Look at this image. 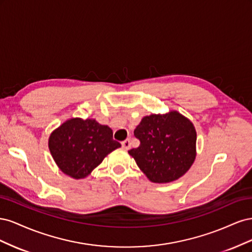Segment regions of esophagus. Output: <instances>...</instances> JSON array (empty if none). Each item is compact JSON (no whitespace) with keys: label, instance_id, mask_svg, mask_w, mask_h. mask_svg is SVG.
<instances>
[{"label":"esophagus","instance_id":"1","mask_svg":"<svg viewBox=\"0 0 252 252\" xmlns=\"http://www.w3.org/2000/svg\"><path fill=\"white\" fill-rule=\"evenodd\" d=\"M122 147H123L125 150H128L130 148V141H129V139H126L125 141L122 142Z\"/></svg>","mask_w":252,"mask_h":252}]
</instances>
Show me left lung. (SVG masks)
<instances>
[{
    "label": "left lung",
    "instance_id": "1",
    "mask_svg": "<svg viewBox=\"0 0 252 252\" xmlns=\"http://www.w3.org/2000/svg\"><path fill=\"white\" fill-rule=\"evenodd\" d=\"M141 144L128 151L154 183H169L185 174L195 158L196 132L178 111L151 114L134 129Z\"/></svg>",
    "mask_w": 252,
    "mask_h": 252
}]
</instances>
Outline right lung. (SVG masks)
Segmentation results:
<instances>
[{"label": "right lung", "mask_w": 252, "mask_h": 252, "mask_svg": "<svg viewBox=\"0 0 252 252\" xmlns=\"http://www.w3.org/2000/svg\"><path fill=\"white\" fill-rule=\"evenodd\" d=\"M112 130L95 120L70 119L53 131L48 146L59 168L73 179L87 177L104 158L121 147Z\"/></svg>", "instance_id": "obj_1"}]
</instances>
